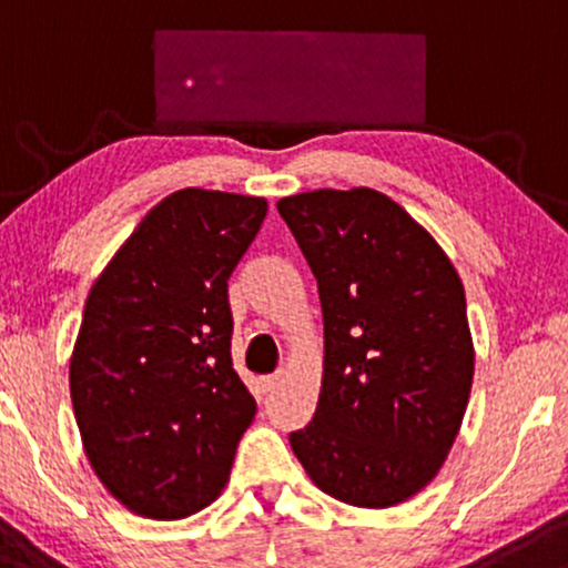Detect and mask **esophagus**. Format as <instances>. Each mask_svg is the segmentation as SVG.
<instances>
[{
  "label": "esophagus",
  "instance_id": "obj_1",
  "mask_svg": "<svg viewBox=\"0 0 568 568\" xmlns=\"http://www.w3.org/2000/svg\"><path fill=\"white\" fill-rule=\"evenodd\" d=\"M282 381H284L282 369H278V373H273V375H265V378H263V392H273V388L282 386Z\"/></svg>",
  "mask_w": 568,
  "mask_h": 568
}]
</instances>
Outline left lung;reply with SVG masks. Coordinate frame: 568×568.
Instances as JSON below:
<instances>
[{"instance_id": "obj_1", "label": "left lung", "mask_w": 568, "mask_h": 568, "mask_svg": "<svg viewBox=\"0 0 568 568\" xmlns=\"http://www.w3.org/2000/svg\"><path fill=\"white\" fill-rule=\"evenodd\" d=\"M276 209L314 271L324 318L322 392L292 450L324 494L399 505L439 473L469 403L462 278L378 190H314Z\"/></svg>"}]
</instances>
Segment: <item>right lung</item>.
I'll use <instances>...</instances> for the list:
<instances>
[{
	"instance_id": "obj_1",
	"label": "right lung",
	"mask_w": 568,
	"mask_h": 568,
	"mask_svg": "<svg viewBox=\"0 0 568 568\" xmlns=\"http://www.w3.org/2000/svg\"><path fill=\"white\" fill-rule=\"evenodd\" d=\"M265 199L184 187L152 206L88 292L69 362L82 448L152 520L209 507L257 403L233 369L227 278Z\"/></svg>"
}]
</instances>
